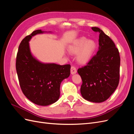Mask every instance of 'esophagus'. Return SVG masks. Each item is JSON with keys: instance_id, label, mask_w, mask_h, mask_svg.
<instances>
[{"instance_id": "34e87169", "label": "esophagus", "mask_w": 134, "mask_h": 134, "mask_svg": "<svg viewBox=\"0 0 134 134\" xmlns=\"http://www.w3.org/2000/svg\"><path fill=\"white\" fill-rule=\"evenodd\" d=\"M76 69L75 66H71V69H70V72L71 74H74L75 73H76Z\"/></svg>"}]
</instances>
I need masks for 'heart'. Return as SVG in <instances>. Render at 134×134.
I'll list each match as a JSON object with an SVG mask.
<instances>
[{"label": "heart", "mask_w": 134, "mask_h": 134, "mask_svg": "<svg viewBox=\"0 0 134 134\" xmlns=\"http://www.w3.org/2000/svg\"><path fill=\"white\" fill-rule=\"evenodd\" d=\"M96 48V43L92 40H88L84 37H80L74 41L68 47V51L71 54H77L78 62L84 64L90 61Z\"/></svg>", "instance_id": "obj_1"}]
</instances>
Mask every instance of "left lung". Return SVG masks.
Instances as JSON below:
<instances>
[{
	"label": "left lung",
	"instance_id": "obj_1",
	"mask_svg": "<svg viewBox=\"0 0 134 134\" xmlns=\"http://www.w3.org/2000/svg\"><path fill=\"white\" fill-rule=\"evenodd\" d=\"M92 29L99 34L98 51L86 66L78 69V72L82 79V97L90 102L100 103L118 86L120 57L118 48L108 36L98 27Z\"/></svg>",
	"mask_w": 134,
	"mask_h": 134
}]
</instances>
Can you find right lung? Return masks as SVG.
I'll use <instances>...</instances> for the list:
<instances>
[{
    "label": "right lung",
    "mask_w": 134,
    "mask_h": 134,
    "mask_svg": "<svg viewBox=\"0 0 134 134\" xmlns=\"http://www.w3.org/2000/svg\"><path fill=\"white\" fill-rule=\"evenodd\" d=\"M43 32L36 30L22 40L15 66L23 94L35 104L48 106L59 99L61 82L69 76L71 66L70 64H43L32 56L28 42L32 36Z\"/></svg>",
    "instance_id": "right-lung-1"
}]
</instances>
